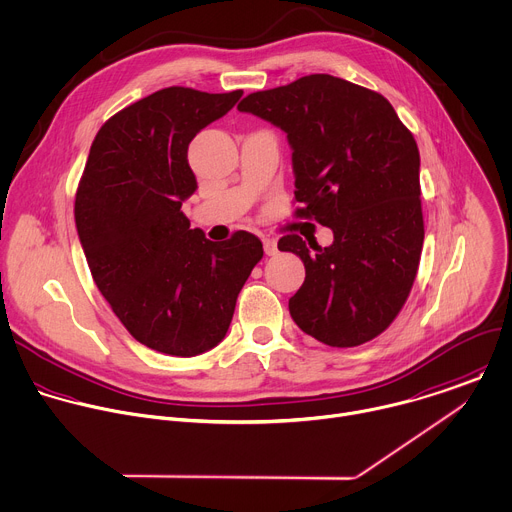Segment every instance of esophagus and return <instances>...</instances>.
Wrapping results in <instances>:
<instances>
[{
  "label": "esophagus",
  "mask_w": 512,
  "mask_h": 512,
  "mask_svg": "<svg viewBox=\"0 0 512 512\" xmlns=\"http://www.w3.org/2000/svg\"><path fill=\"white\" fill-rule=\"evenodd\" d=\"M262 244H264V252H266L268 256H276V254H278V244H276L274 238L264 236V238H262Z\"/></svg>",
  "instance_id": "34e87169"
}]
</instances>
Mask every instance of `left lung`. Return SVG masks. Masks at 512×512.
Instances as JSON below:
<instances>
[{
  "instance_id": "obj_1",
  "label": "left lung",
  "mask_w": 512,
  "mask_h": 512,
  "mask_svg": "<svg viewBox=\"0 0 512 512\" xmlns=\"http://www.w3.org/2000/svg\"><path fill=\"white\" fill-rule=\"evenodd\" d=\"M238 110L286 132L296 216L334 234L326 248L308 249L298 234L278 242L306 268L292 320L328 346L372 340L404 306L424 242L412 134L384 96L328 74L250 94Z\"/></svg>"
}]
</instances>
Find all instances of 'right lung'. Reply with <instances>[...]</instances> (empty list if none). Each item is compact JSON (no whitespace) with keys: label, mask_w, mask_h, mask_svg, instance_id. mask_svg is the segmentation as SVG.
I'll list each match as a JSON object with an SVG mask.
<instances>
[{"label":"right lung","mask_w":512,"mask_h":512,"mask_svg":"<svg viewBox=\"0 0 512 512\" xmlns=\"http://www.w3.org/2000/svg\"><path fill=\"white\" fill-rule=\"evenodd\" d=\"M242 90L164 88L96 134L76 192V228L102 296L144 346L196 356L224 340L238 294L264 256L244 230L212 242L182 212L198 184L188 146Z\"/></svg>","instance_id":"right-lung-1"}]
</instances>
